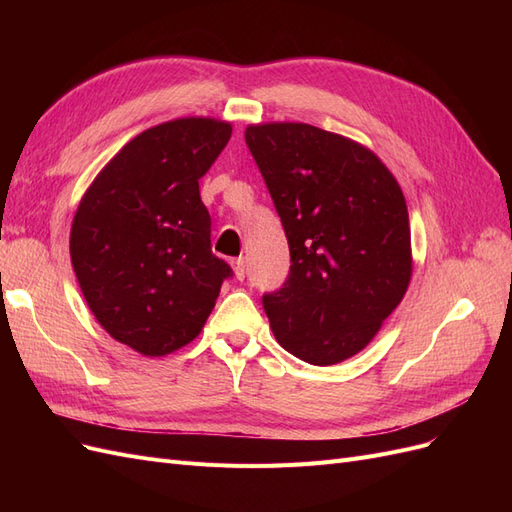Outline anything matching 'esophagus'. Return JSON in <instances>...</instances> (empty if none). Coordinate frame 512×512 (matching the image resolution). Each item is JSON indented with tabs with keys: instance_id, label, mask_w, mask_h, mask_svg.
Here are the masks:
<instances>
[{
	"instance_id": "obj_1",
	"label": "esophagus",
	"mask_w": 512,
	"mask_h": 512,
	"mask_svg": "<svg viewBox=\"0 0 512 512\" xmlns=\"http://www.w3.org/2000/svg\"><path fill=\"white\" fill-rule=\"evenodd\" d=\"M232 271H235V277L237 280H245V260L243 258H237V260H232Z\"/></svg>"
}]
</instances>
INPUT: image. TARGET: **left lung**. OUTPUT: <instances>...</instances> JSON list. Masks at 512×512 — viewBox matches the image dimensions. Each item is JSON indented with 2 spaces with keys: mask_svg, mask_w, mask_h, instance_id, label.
<instances>
[{
  "mask_svg": "<svg viewBox=\"0 0 512 512\" xmlns=\"http://www.w3.org/2000/svg\"><path fill=\"white\" fill-rule=\"evenodd\" d=\"M290 247V273L262 297L277 342L312 365L361 352L412 277L404 192L374 151L309 123L247 126Z\"/></svg>",
  "mask_w": 512,
  "mask_h": 512,
  "instance_id": "obj_1",
  "label": "left lung"
}]
</instances>
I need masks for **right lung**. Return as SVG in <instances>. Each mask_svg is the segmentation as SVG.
<instances>
[{
    "label": "right lung",
    "instance_id": "1",
    "mask_svg": "<svg viewBox=\"0 0 512 512\" xmlns=\"http://www.w3.org/2000/svg\"><path fill=\"white\" fill-rule=\"evenodd\" d=\"M232 134L228 121L185 117L134 136L83 194L70 258L102 329L145 356L190 344L232 269L211 252L198 179Z\"/></svg>",
    "mask_w": 512,
    "mask_h": 512
}]
</instances>
